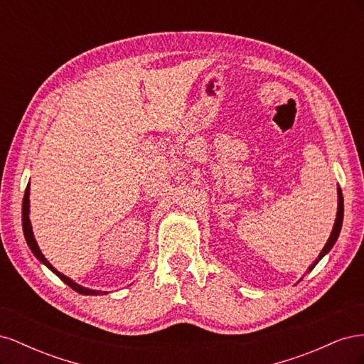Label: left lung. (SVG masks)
Segmentation results:
<instances>
[{"mask_svg": "<svg viewBox=\"0 0 364 364\" xmlns=\"http://www.w3.org/2000/svg\"><path fill=\"white\" fill-rule=\"evenodd\" d=\"M341 223H343V196H341V190L338 188V208H337V218H336V223H334V228H333V232L331 235H329V240L326 241L325 247L322 249L321 255H318V258L311 264V267L308 269V272H311L314 269L316 264L318 262V259H322L323 255H326V253L331 250V247L334 246V243L338 238V234H340V229H341Z\"/></svg>", "mask_w": 364, "mask_h": 364, "instance_id": "8db88e82", "label": "left lung"}]
</instances>
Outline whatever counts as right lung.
I'll list each match as a JSON object with an SVG mask.
<instances>
[{
    "mask_svg": "<svg viewBox=\"0 0 364 364\" xmlns=\"http://www.w3.org/2000/svg\"><path fill=\"white\" fill-rule=\"evenodd\" d=\"M28 206H30V203H28V185H27L26 194H24V200H23V229H24V237H26L27 245H28V247L31 249V252L35 253V257H36L41 262L46 264V266H47L50 270H53L54 273H56L58 277H59L65 284L70 285V287H71L73 290H75L77 293H82V294H100V291L85 289V287H82V285L73 282L70 278H67V277H65V274L59 273L56 269H54V267L51 266V264L47 261V258L42 255V252H41L39 247H38L36 240H35V237H33V230H31V225H30V218H28V211H30ZM105 293H106V291H105Z\"/></svg>",
    "mask_w": 364,
    "mask_h": 364,
    "instance_id": "1",
    "label": "right lung"
}]
</instances>
